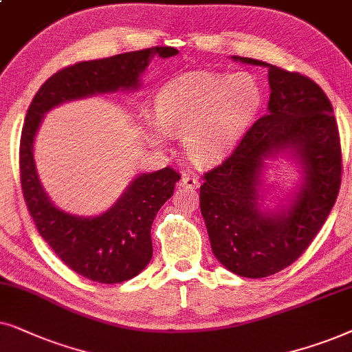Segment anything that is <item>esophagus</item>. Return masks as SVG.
I'll list each match as a JSON object with an SVG mask.
<instances>
[{
    "instance_id": "esophagus-1",
    "label": "esophagus",
    "mask_w": 352,
    "mask_h": 352,
    "mask_svg": "<svg viewBox=\"0 0 352 352\" xmlns=\"http://www.w3.org/2000/svg\"><path fill=\"white\" fill-rule=\"evenodd\" d=\"M180 188H190V190H196L199 188V180L193 175H188V173H184L182 180L179 182Z\"/></svg>"
}]
</instances>
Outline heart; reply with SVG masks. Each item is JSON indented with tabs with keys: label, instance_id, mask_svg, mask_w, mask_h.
Segmentation results:
<instances>
[{
	"label": "heart",
	"instance_id": "b5f03b06",
	"mask_svg": "<svg viewBox=\"0 0 352 352\" xmlns=\"http://www.w3.org/2000/svg\"><path fill=\"white\" fill-rule=\"evenodd\" d=\"M261 88L250 74L191 72L162 88L156 116L144 111V135L164 144L167 135L180 137L184 153L198 167L225 161L240 143L261 106Z\"/></svg>",
	"mask_w": 352,
	"mask_h": 352
}]
</instances>
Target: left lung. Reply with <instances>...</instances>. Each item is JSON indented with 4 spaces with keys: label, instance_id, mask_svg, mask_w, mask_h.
Here are the masks:
<instances>
[{
    "label": "left lung",
    "instance_id": "1",
    "mask_svg": "<svg viewBox=\"0 0 352 352\" xmlns=\"http://www.w3.org/2000/svg\"><path fill=\"white\" fill-rule=\"evenodd\" d=\"M269 69L267 114L254 122L232 156L204 175L201 214L214 256L233 274L262 278L293 264L325 223L341 185V148L333 107L322 88L298 72L232 56ZM288 157L300 184L269 208L267 160Z\"/></svg>",
    "mask_w": 352,
    "mask_h": 352
}]
</instances>
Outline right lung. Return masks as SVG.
I'll list each match as a JSON object with an SVG mask.
<instances>
[{"mask_svg":"<svg viewBox=\"0 0 352 352\" xmlns=\"http://www.w3.org/2000/svg\"><path fill=\"white\" fill-rule=\"evenodd\" d=\"M175 54L179 50L170 46H154L70 65L41 85L27 111L19 151L27 208L36 230L59 259L93 282L122 283L149 264L153 220L173 195L180 175L170 167L140 173L102 214L75 215L59 209L41 186L34 157L35 137L53 107L106 93L137 91L154 56L167 59Z\"/></svg>","mask_w":352,"mask_h":352,"instance_id":"right-lung-1","label":"right lung"}]
</instances>
